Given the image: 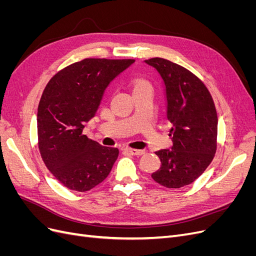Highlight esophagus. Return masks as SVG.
<instances>
[{
  "instance_id": "obj_1",
  "label": "esophagus",
  "mask_w": 256,
  "mask_h": 256,
  "mask_svg": "<svg viewBox=\"0 0 256 256\" xmlns=\"http://www.w3.org/2000/svg\"><path fill=\"white\" fill-rule=\"evenodd\" d=\"M125 152H128L130 154H134V156H141V154H145V150H134V148H124L122 150Z\"/></svg>"
}]
</instances>
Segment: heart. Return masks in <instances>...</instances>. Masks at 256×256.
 Masks as SVG:
<instances>
[{
  "instance_id": "obj_1",
  "label": "heart",
  "mask_w": 256,
  "mask_h": 256,
  "mask_svg": "<svg viewBox=\"0 0 256 256\" xmlns=\"http://www.w3.org/2000/svg\"><path fill=\"white\" fill-rule=\"evenodd\" d=\"M138 84H140V83H138Z\"/></svg>"
}]
</instances>
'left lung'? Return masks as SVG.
<instances>
[{"label": "left lung", "mask_w": 256, "mask_h": 256, "mask_svg": "<svg viewBox=\"0 0 256 256\" xmlns=\"http://www.w3.org/2000/svg\"><path fill=\"white\" fill-rule=\"evenodd\" d=\"M156 69L164 82L171 150L156 152L161 166L152 174L166 188H182L194 182L210 164L216 150L218 116L214 100L198 76L171 60H144Z\"/></svg>", "instance_id": "obj_1"}]
</instances>
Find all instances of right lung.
Masks as SVG:
<instances>
[{
	"mask_svg": "<svg viewBox=\"0 0 256 256\" xmlns=\"http://www.w3.org/2000/svg\"><path fill=\"white\" fill-rule=\"evenodd\" d=\"M134 60L85 58L49 81L37 112L38 146L46 166L66 188L85 192L110 174L120 150L83 134L110 83Z\"/></svg>",
	"mask_w": 256,
	"mask_h": 256,
	"instance_id": "1",
	"label": "right lung"
}]
</instances>
